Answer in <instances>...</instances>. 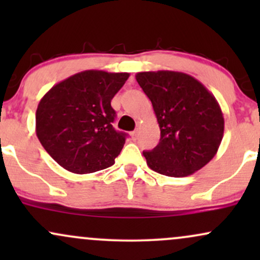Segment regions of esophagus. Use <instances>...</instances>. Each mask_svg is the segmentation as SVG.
Wrapping results in <instances>:
<instances>
[{
  "instance_id": "34e87169",
  "label": "esophagus",
  "mask_w": 260,
  "mask_h": 260,
  "mask_svg": "<svg viewBox=\"0 0 260 260\" xmlns=\"http://www.w3.org/2000/svg\"><path fill=\"white\" fill-rule=\"evenodd\" d=\"M131 137H132L133 140H136L138 138V132H137V131H133V132H131Z\"/></svg>"
}]
</instances>
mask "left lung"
Returning a JSON list of instances; mask_svg holds the SVG:
<instances>
[{
	"instance_id": "1",
	"label": "left lung",
	"mask_w": 260,
	"mask_h": 260,
	"mask_svg": "<svg viewBox=\"0 0 260 260\" xmlns=\"http://www.w3.org/2000/svg\"><path fill=\"white\" fill-rule=\"evenodd\" d=\"M136 79L153 104L160 127L159 144L143 151L149 168L170 177H184L204 168L223 137L225 121L215 96L182 72H140Z\"/></svg>"
}]
</instances>
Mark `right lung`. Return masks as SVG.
<instances>
[{
    "mask_svg": "<svg viewBox=\"0 0 260 260\" xmlns=\"http://www.w3.org/2000/svg\"><path fill=\"white\" fill-rule=\"evenodd\" d=\"M128 73L83 71L53 85L38 105L37 136L59 166L73 174H91L115 164L126 133L112 127L111 100Z\"/></svg>",
    "mask_w": 260,
    "mask_h": 260,
    "instance_id": "1",
    "label": "right lung"
}]
</instances>
